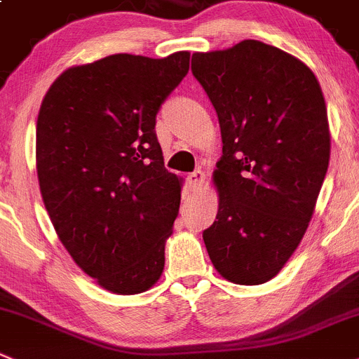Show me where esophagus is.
I'll list each match as a JSON object with an SVG mask.
<instances>
[{
	"label": "esophagus",
	"instance_id": "34e87169",
	"mask_svg": "<svg viewBox=\"0 0 359 359\" xmlns=\"http://www.w3.org/2000/svg\"><path fill=\"white\" fill-rule=\"evenodd\" d=\"M204 182H206V174H204L203 170H196V172L189 174V177H187V185H189V189L194 190V192L199 190Z\"/></svg>",
	"mask_w": 359,
	"mask_h": 359
}]
</instances>
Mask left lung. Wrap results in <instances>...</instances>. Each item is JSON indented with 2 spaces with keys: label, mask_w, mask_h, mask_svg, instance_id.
Wrapping results in <instances>:
<instances>
[{
  "label": "left lung",
  "mask_w": 359,
  "mask_h": 359,
  "mask_svg": "<svg viewBox=\"0 0 359 359\" xmlns=\"http://www.w3.org/2000/svg\"><path fill=\"white\" fill-rule=\"evenodd\" d=\"M192 72L222 134L204 245L225 280L266 284L302 243L330 165L323 90L302 60L259 40L194 53Z\"/></svg>",
  "instance_id": "obj_1"
}]
</instances>
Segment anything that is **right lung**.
<instances>
[{
  "label": "right lung",
  "mask_w": 359,
  "mask_h": 359,
  "mask_svg": "<svg viewBox=\"0 0 359 359\" xmlns=\"http://www.w3.org/2000/svg\"><path fill=\"white\" fill-rule=\"evenodd\" d=\"M189 67V50L112 54L65 70L40 105L46 210L75 264L114 294L148 291L163 271L183 180L163 167L156 112Z\"/></svg>",
  "instance_id": "obj_1"
}]
</instances>
